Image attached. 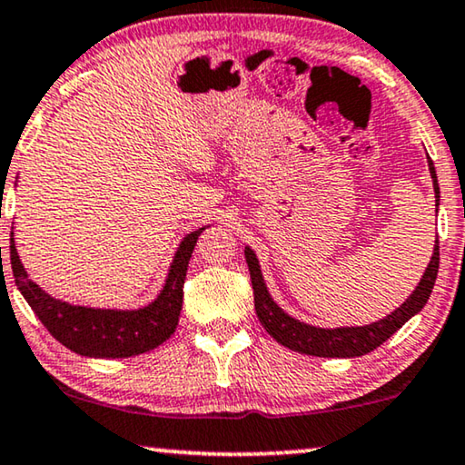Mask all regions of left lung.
I'll list each match as a JSON object with an SVG mask.
<instances>
[{"mask_svg":"<svg viewBox=\"0 0 465 465\" xmlns=\"http://www.w3.org/2000/svg\"><path fill=\"white\" fill-rule=\"evenodd\" d=\"M428 167L430 176H432L434 184V194H436V212H439V180H436V170L432 159L428 157ZM245 260L249 266V277H252L253 285V304H255V314L268 333L272 335L274 340L279 341L293 352L311 354V356H325V359H352V356H362L371 352L378 346H381L390 335L399 331V329L405 325V322L415 316L417 312L426 306L434 289L436 274H439V239H436L434 253L430 258V264L423 272L421 281L417 282L413 293L405 300V304L396 308L394 312H390L386 319H380L378 322H371V325L362 327H335V329H322L308 325V322H302L293 316H289L282 308H279L277 302L271 298L268 293L264 277H262L260 262L255 258L253 249L245 247Z\"/></svg>","mask_w":465,"mask_h":465,"instance_id":"left-lung-1","label":"left lung"}]
</instances>
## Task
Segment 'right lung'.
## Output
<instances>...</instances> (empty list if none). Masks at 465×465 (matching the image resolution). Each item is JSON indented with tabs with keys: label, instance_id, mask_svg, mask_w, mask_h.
Here are the masks:
<instances>
[{
	"label": "right lung",
	"instance_id": "right-lung-1",
	"mask_svg": "<svg viewBox=\"0 0 465 465\" xmlns=\"http://www.w3.org/2000/svg\"><path fill=\"white\" fill-rule=\"evenodd\" d=\"M203 231L205 226L186 234L173 255L161 293L138 311L73 306L69 302L52 298L26 274L15 245V232L10 239V264L18 292L60 344L94 359H127L161 346L176 331L178 316L183 311L188 260Z\"/></svg>",
	"mask_w": 465,
	"mask_h": 465
}]
</instances>
